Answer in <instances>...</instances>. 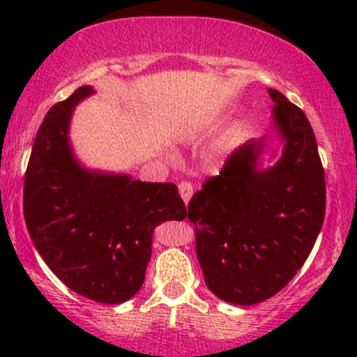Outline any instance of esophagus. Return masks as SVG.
Returning a JSON list of instances; mask_svg holds the SVG:
<instances>
[{"label":"esophagus","mask_w":357,"mask_h":357,"mask_svg":"<svg viewBox=\"0 0 357 357\" xmlns=\"http://www.w3.org/2000/svg\"><path fill=\"white\" fill-rule=\"evenodd\" d=\"M179 195H181V199L185 200V204H188L190 199H192V195H193L192 183H188V181L179 183Z\"/></svg>","instance_id":"34e87169"}]
</instances>
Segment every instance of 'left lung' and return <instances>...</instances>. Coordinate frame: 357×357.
Here are the masks:
<instances>
[{
  "instance_id": "left-lung-1",
  "label": "left lung",
  "mask_w": 357,
  "mask_h": 357,
  "mask_svg": "<svg viewBox=\"0 0 357 357\" xmlns=\"http://www.w3.org/2000/svg\"><path fill=\"white\" fill-rule=\"evenodd\" d=\"M268 93L285 143L278 162L259 167L268 138L250 139L188 204L205 283L236 305L278 294L309 257L325 219V171L311 124L282 93Z\"/></svg>"
}]
</instances>
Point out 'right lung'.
<instances>
[{
    "label": "right lung",
    "mask_w": 357,
    "mask_h": 357,
    "mask_svg": "<svg viewBox=\"0 0 357 357\" xmlns=\"http://www.w3.org/2000/svg\"><path fill=\"white\" fill-rule=\"evenodd\" d=\"M93 93L81 86L46 114L25 171L24 218L39 255L68 289L121 304L145 282L155 226L183 221L188 212L174 183H143L79 164L68 126L74 107Z\"/></svg>",
    "instance_id": "obj_1"
}]
</instances>
